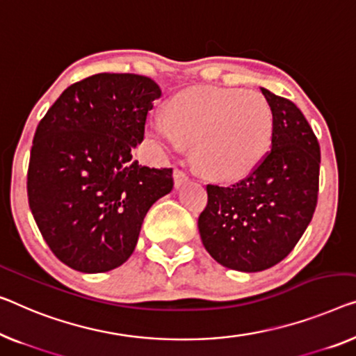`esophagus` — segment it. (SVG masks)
<instances>
[{
  "label": "esophagus",
  "mask_w": 356,
  "mask_h": 356,
  "mask_svg": "<svg viewBox=\"0 0 356 356\" xmlns=\"http://www.w3.org/2000/svg\"><path fill=\"white\" fill-rule=\"evenodd\" d=\"M172 177H174V185H176V188H180L184 184L188 182L187 172H184L182 169H174Z\"/></svg>",
  "instance_id": "obj_1"
}]
</instances>
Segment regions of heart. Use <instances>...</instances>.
Instances as JSON below:
<instances>
[{
  "instance_id": "1",
  "label": "heart",
  "mask_w": 356,
  "mask_h": 356,
  "mask_svg": "<svg viewBox=\"0 0 356 356\" xmlns=\"http://www.w3.org/2000/svg\"><path fill=\"white\" fill-rule=\"evenodd\" d=\"M273 111L256 91L200 88L174 97L166 115H152L147 136L161 150L182 152L193 144L200 171L220 180L248 176L273 140Z\"/></svg>"
}]
</instances>
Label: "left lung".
I'll return each mask as SVG.
<instances>
[{
	"instance_id": "left-lung-1",
	"label": "left lung",
	"mask_w": 356,
	"mask_h": 356,
	"mask_svg": "<svg viewBox=\"0 0 356 356\" xmlns=\"http://www.w3.org/2000/svg\"><path fill=\"white\" fill-rule=\"evenodd\" d=\"M273 111L272 150L240 182L208 185L198 217L201 241L216 262L262 272L288 256L316 208L320 144L302 111L261 88Z\"/></svg>"
}]
</instances>
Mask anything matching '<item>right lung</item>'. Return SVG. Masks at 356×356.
Wrapping results in <instances>:
<instances>
[{"label": "right lung", "instance_id": "1", "mask_svg": "<svg viewBox=\"0 0 356 356\" xmlns=\"http://www.w3.org/2000/svg\"><path fill=\"white\" fill-rule=\"evenodd\" d=\"M160 95L147 76L99 73L68 86L36 127L29 204L47 246L70 268L123 265L148 209L172 190L171 168L132 160Z\"/></svg>", "mask_w": 356, "mask_h": 356}]
</instances>
